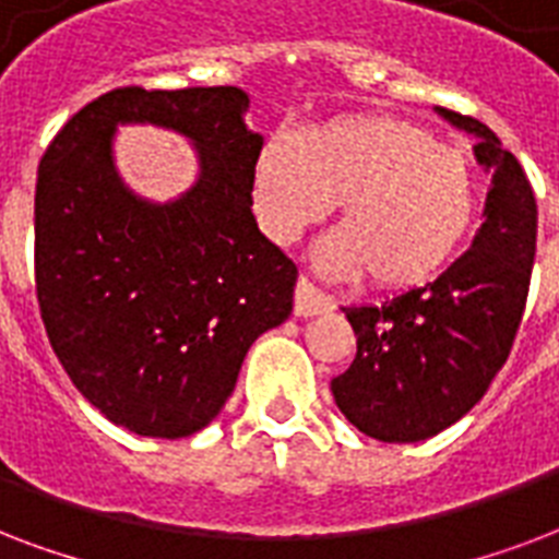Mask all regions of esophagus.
Returning a JSON list of instances; mask_svg holds the SVG:
<instances>
[{"label": "esophagus", "mask_w": 559, "mask_h": 559, "mask_svg": "<svg viewBox=\"0 0 559 559\" xmlns=\"http://www.w3.org/2000/svg\"><path fill=\"white\" fill-rule=\"evenodd\" d=\"M332 297H326L323 292H318L314 285L300 276V283H297V292H294V314L297 318H314V314H326L332 311Z\"/></svg>", "instance_id": "34e87169"}]
</instances>
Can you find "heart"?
<instances>
[{"mask_svg":"<svg viewBox=\"0 0 559 559\" xmlns=\"http://www.w3.org/2000/svg\"><path fill=\"white\" fill-rule=\"evenodd\" d=\"M338 201L341 227L314 250L326 276L373 274L388 292L435 280L464 248L478 183L461 151L408 119L335 114L271 136L250 166V206L274 245H294Z\"/></svg>","mask_w":559,"mask_h":559,"instance_id":"heart-1","label":"heart"}]
</instances>
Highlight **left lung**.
Masks as SVG:
<instances>
[{"label": "left lung", "instance_id": "obj_1", "mask_svg": "<svg viewBox=\"0 0 559 559\" xmlns=\"http://www.w3.org/2000/svg\"><path fill=\"white\" fill-rule=\"evenodd\" d=\"M435 110L475 136L490 192L473 248L435 283L344 309L358 349L332 379V396L358 431L382 443L440 435L481 402L510 356L534 267L536 201L519 159L473 116Z\"/></svg>", "mask_w": 559, "mask_h": 559}]
</instances>
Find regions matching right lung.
<instances>
[{
	"label": "right lung",
	"mask_w": 559,
	"mask_h": 559,
	"mask_svg": "<svg viewBox=\"0 0 559 559\" xmlns=\"http://www.w3.org/2000/svg\"><path fill=\"white\" fill-rule=\"evenodd\" d=\"M239 86H122L51 140L34 194V280L55 356L90 405L140 437H189L230 400L250 344L288 320L297 267L262 236V133ZM119 123L186 135L195 183L148 202L123 183Z\"/></svg>",
	"instance_id": "1"
}]
</instances>
